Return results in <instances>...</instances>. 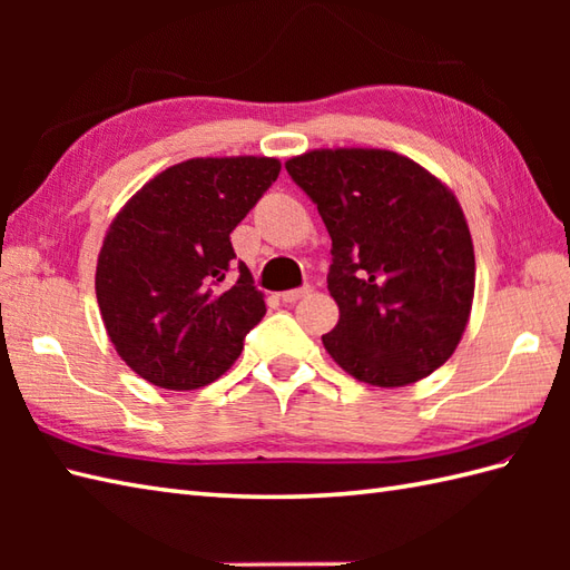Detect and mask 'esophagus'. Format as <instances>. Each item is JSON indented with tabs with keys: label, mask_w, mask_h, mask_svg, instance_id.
I'll use <instances>...</instances> for the list:
<instances>
[{
	"label": "esophagus",
	"mask_w": 570,
	"mask_h": 570,
	"mask_svg": "<svg viewBox=\"0 0 570 570\" xmlns=\"http://www.w3.org/2000/svg\"><path fill=\"white\" fill-rule=\"evenodd\" d=\"M311 292H313V286L304 284V286H298V288H292V292H284L282 301H284V304H296V301L306 298Z\"/></svg>",
	"instance_id": "34e87169"
}]
</instances>
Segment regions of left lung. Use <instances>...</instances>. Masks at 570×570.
I'll list each match as a JSON object with an SVG mask.
<instances>
[{"label":"left lung","mask_w":570,"mask_h":570,"mask_svg":"<svg viewBox=\"0 0 570 570\" xmlns=\"http://www.w3.org/2000/svg\"><path fill=\"white\" fill-rule=\"evenodd\" d=\"M333 239L328 292L341 321L323 335L355 380L404 386L439 370L465 331L475 254L455 196L382 149H323L286 161Z\"/></svg>","instance_id":"1"}]
</instances>
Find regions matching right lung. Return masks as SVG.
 Instances as JSON below:
<instances>
[{"mask_svg":"<svg viewBox=\"0 0 570 570\" xmlns=\"http://www.w3.org/2000/svg\"><path fill=\"white\" fill-rule=\"evenodd\" d=\"M278 171L264 156L190 159L149 180L115 217L95 292L107 335L139 377L198 390L233 367L266 306L229 233Z\"/></svg>","mask_w":570,"mask_h":570,"instance_id":"obj_1","label":"right lung"}]
</instances>
